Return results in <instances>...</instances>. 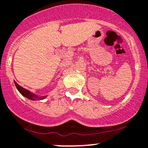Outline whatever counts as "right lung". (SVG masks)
<instances>
[{"label":"right lung","mask_w":148,"mask_h":148,"mask_svg":"<svg viewBox=\"0 0 148 148\" xmlns=\"http://www.w3.org/2000/svg\"><path fill=\"white\" fill-rule=\"evenodd\" d=\"M14 83H15V86H16V88H18V90L19 91V92L21 93L23 96H24L25 97L27 98L28 99H30V100H32V101L42 100V99H45V98L47 97V96H37V95L33 94V93H32L31 91H28V90L23 88V87L20 86L19 84H17L15 82H14Z\"/></svg>","instance_id":"add662e5"}]
</instances>
